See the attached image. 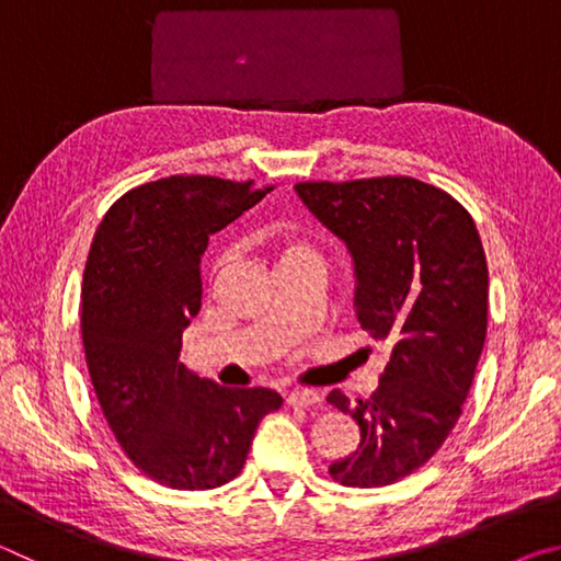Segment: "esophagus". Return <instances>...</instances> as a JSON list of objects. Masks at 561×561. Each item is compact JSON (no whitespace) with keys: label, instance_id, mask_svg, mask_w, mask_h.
Here are the masks:
<instances>
[{"label":"esophagus","instance_id":"34e87169","mask_svg":"<svg viewBox=\"0 0 561 561\" xmlns=\"http://www.w3.org/2000/svg\"><path fill=\"white\" fill-rule=\"evenodd\" d=\"M321 398L317 391H309V388H294V391L287 393V403L294 408H307L319 403Z\"/></svg>","mask_w":561,"mask_h":561}]
</instances>
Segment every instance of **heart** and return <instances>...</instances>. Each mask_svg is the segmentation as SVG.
Here are the masks:
<instances>
[{
  "label": "heart",
  "mask_w": 561,
  "mask_h": 561,
  "mask_svg": "<svg viewBox=\"0 0 561 561\" xmlns=\"http://www.w3.org/2000/svg\"><path fill=\"white\" fill-rule=\"evenodd\" d=\"M274 250H277V257H279V267L282 264H289L294 260H304V257H317L314 250L311 247L299 240V237L294 234H282L277 244H274Z\"/></svg>",
  "instance_id": "obj_1"
}]
</instances>
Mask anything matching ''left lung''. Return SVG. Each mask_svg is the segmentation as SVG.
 Instances as JSON below:
<instances>
[{
	"label": "left lung",
	"instance_id": "8db88e82",
	"mask_svg": "<svg viewBox=\"0 0 561 561\" xmlns=\"http://www.w3.org/2000/svg\"><path fill=\"white\" fill-rule=\"evenodd\" d=\"M354 260L356 319L391 358L351 413L358 448L331 462L346 488H383L428 462L453 433L488 334V262L470 213L445 190L388 175L294 185Z\"/></svg>",
	"mask_w": 561,
	"mask_h": 561
}]
</instances>
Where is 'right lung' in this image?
Masks as SVG:
<instances>
[{"instance_id": "add662e5", "label": "right lung", "mask_w": 561, "mask_h": 561, "mask_svg": "<svg viewBox=\"0 0 561 561\" xmlns=\"http://www.w3.org/2000/svg\"><path fill=\"white\" fill-rule=\"evenodd\" d=\"M272 187L170 175L128 190L103 215L83 270L81 336L113 435L148 478L213 490L240 474L270 388H225L180 364L183 329L203 301L207 237Z\"/></svg>"}]
</instances>
